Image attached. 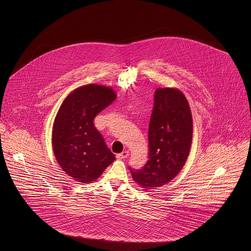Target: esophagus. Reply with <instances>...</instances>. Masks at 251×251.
<instances>
[{
  "label": "esophagus",
  "instance_id": "1",
  "mask_svg": "<svg viewBox=\"0 0 251 251\" xmlns=\"http://www.w3.org/2000/svg\"><path fill=\"white\" fill-rule=\"evenodd\" d=\"M128 156H129V151H122L121 153L117 154V158H119V159H125V158H127Z\"/></svg>",
  "mask_w": 251,
  "mask_h": 251
}]
</instances>
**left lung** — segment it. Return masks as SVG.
<instances>
[{"label":"left lung","mask_w":251,"mask_h":251,"mask_svg":"<svg viewBox=\"0 0 251 251\" xmlns=\"http://www.w3.org/2000/svg\"><path fill=\"white\" fill-rule=\"evenodd\" d=\"M193 120L188 101L179 89L157 88L149 126V160L141 169H132L133 180L154 189L174 179L189 155Z\"/></svg>","instance_id":"left-lung-1"}]
</instances>
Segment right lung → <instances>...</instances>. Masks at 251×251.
I'll use <instances>...</instances> for the list:
<instances>
[{
  "instance_id": "right-lung-1",
  "label": "right lung",
  "mask_w": 251,
  "mask_h": 251,
  "mask_svg": "<svg viewBox=\"0 0 251 251\" xmlns=\"http://www.w3.org/2000/svg\"><path fill=\"white\" fill-rule=\"evenodd\" d=\"M117 96L111 87L86 84L63 101L52 128V150L57 163L79 182L98 179L116 157L111 152L94 119Z\"/></svg>"
}]
</instances>
